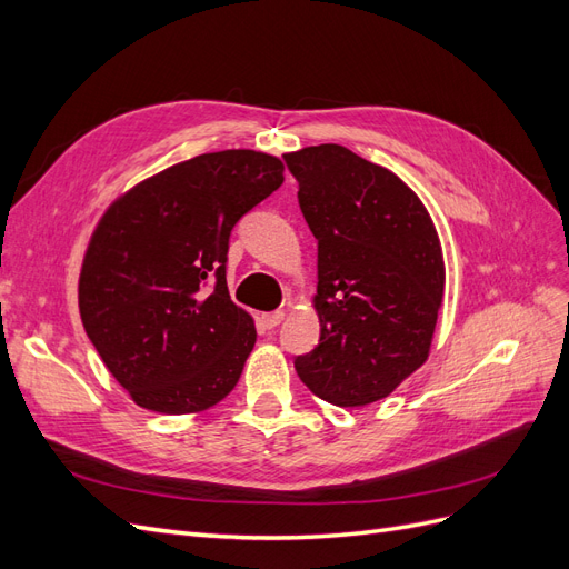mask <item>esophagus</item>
Masks as SVG:
<instances>
[{"instance_id":"1","label":"esophagus","mask_w":569,"mask_h":569,"mask_svg":"<svg viewBox=\"0 0 569 569\" xmlns=\"http://www.w3.org/2000/svg\"><path fill=\"white\" fill-rule=\"evenodd\" d=\"M282 320H284L282 311H272V313H263L261 316V322H263L266 330H274V327H278Z\"/></svg>"}]
</instances>
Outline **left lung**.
Listing matches in <instances>:
<instances>
[{
  "mask_svg": "<svg viewBox=\"0 0 569 569\" xmlns=\"http://www.w3.org/2000/svg\"><path fill=\"white\" fill-rule=\"evenodd\" d=\"M301 213L318 239V347L299 356L322 401H380L429 356L443 299V253L418 194L347 147L284 153Z\"/></svg>",
  "mask_w": 569,
  "mask_h": 569,
  "instance_id": "left-lung-1",
  "label": "left lung"
}]
</instances>
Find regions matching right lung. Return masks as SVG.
<instances>
[{
	"mask_svg": "<svg viewBox=\"0 0 569 569\" xmlns=\"http://www.w3.org/2000/svg\"><path fill=\"white\" fill-rule=\"evenodd\" d=\"M282 170L263 151L201 153L101 216L82 258L80 318L137 406L187 416L239 382L256 327L228 291L230 232L284 182Z\"/></svg>",
	"mask_w": 569,
	"mask_h": 569,
	"instance_id": "right-lung-1",
	"label": "right lung"
}]
</instances>
